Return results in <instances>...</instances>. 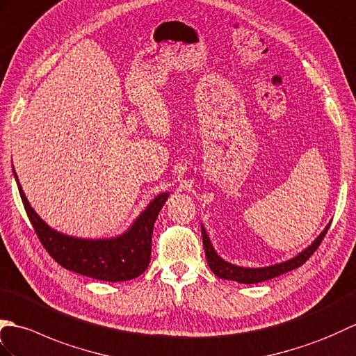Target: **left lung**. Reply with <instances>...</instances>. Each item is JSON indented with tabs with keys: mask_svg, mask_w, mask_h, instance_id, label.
I'll use <instances>...</instances> for the list:
<instances>
[{
	"mask_svg": "<svg viewBox=\"0 0 356 356\" xmlns=\"http://www.w3.org/2000/svg\"><path fill=\"white\" fill-rule=\"evenodd\" d=\"M329 227H330V224L321 232V234L312 242V245H309L306 250H303L298 256L292 257L291 260H286V262L265 266V268H242V266L225 262L224 259H220L216 254V251H215V248H213V245H211L207 233H205V228L202 225H201V233H202L205 257H207V264L210 266V270L220 279L234 280V282L247 283V285H250V283H259V282L274 279L280 274H285L288 271L296 270V268H298V266H302L306 260L314 254L315 250L318 248V245L321 243L323 238L326 236Z\"/></svg>",
	"mask_w": 356,
	"mask_h": 356,
	"instance_id": "1",
	"label": "left lung"
}]
</instances>
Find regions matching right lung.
Returning <instances> with one entry per match:
<instances>
[{
    "mask_svg": "<svg viewBox=\"0 0 356 356\" xmlns=\"http://www.w3.org/2000/svg\"><path fill=\"white\" fill-rule=\"evenodd\" d=\"M17 179L21 200L31 225L47 252L56 262L77 274L104 282H124L138 277L151 262L152 232L158 213L163 209L169 193H161L147 205L126 233L111 239H79L62 234L36 215L31 209L22 187Z\"/></svg>",
    "mask_w": 356,
    "mask_h": 356,
    "instance_id": "obj_1",
    "label": "right lung"
}]
</instances>
